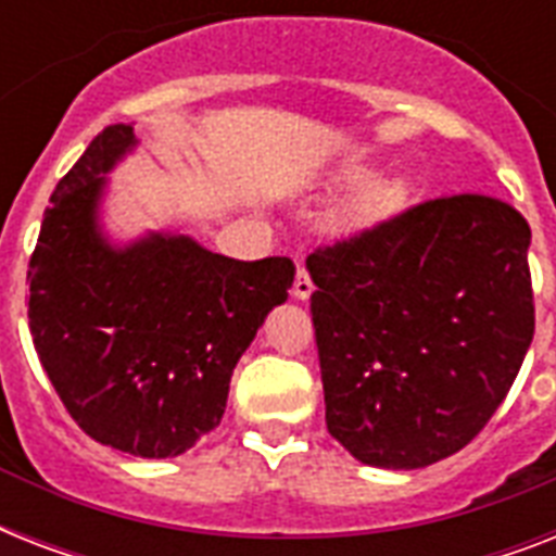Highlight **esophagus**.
Listing matches in <instances>:
<instances>
[{"label":"esophagus","mask_w":556,"mask_h":556,"mask_svg":"<svg viewBox=\"0 0 556 556\" xmlns=\"http://www.w3.org/2000/svg\"><path fill=\"white\" fill-rule=\"evenodd\" d=\"M314 291V282L312 277H308V270L300 268L296 270V279H294V288H291V294H294V300H308Z\"/></svg>","instance_id":"esophagus-1"}]
</instances>
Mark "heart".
<instances>
[{
  "mask_svg": "<svg viewBox=\"0 0 556 556\" xmlns=\"http://www.w3.org/2000/svg\"><path fill=\"white\" fill-rule=\"evenodd\" d=\"M358 187L349 192L343 204L334 210V227L338 230H366L387 218L397 216L409 201V185L397 176H371L366 167L349 164V167L334 169L329 176L331 190L340 187Z\"/></svg>",
  "mask_w": 556,
  "mask_h": 556,
  "instance_id": "obj_1",
  "label": "heart"
}]
</instances>
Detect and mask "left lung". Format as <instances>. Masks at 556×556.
Here are the masks:
<instances>
[{
    "label": "left lung",
    "instance_id": "1",
    "mask_svg": "<svg viewBox=\"0 0 556 556\" xmlns=\"http://www.w3.org/2000/svg\"><path fill=\"white\" fill-rule=\"evenodd\" d=\"M531 227L450 195L305 260L329 432L364 465L453 456L505 401L534 340Z\"/></svg>",
    "mask_w": 556,
    "mask_h": 556
}]
</instances>
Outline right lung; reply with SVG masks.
<instances>
[{
  "instance_id": "right-lung-1",
  "label": "right lung",
  "mask_w": 556,
  "mask_h": 556,
  "mask_svg": "<svg viewBox=\"0 0 556 556\" xmlns=\"http://www.w3.org/2000/svg\"><path fill=\"white\" fill-rule=\"evenodd\" d=\"M138 147L129 124L86 147L46 207L28 265L39 364L83 432L173 458L218 427L239 357L288 300V256L239 262L185 233L115 244L100 225L109 173Z\"/></svg>"
}]
</instances>
